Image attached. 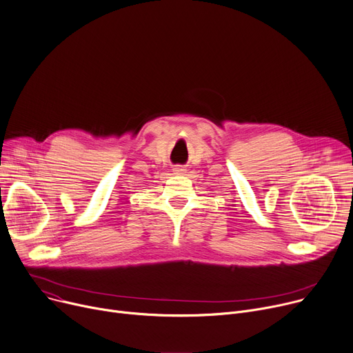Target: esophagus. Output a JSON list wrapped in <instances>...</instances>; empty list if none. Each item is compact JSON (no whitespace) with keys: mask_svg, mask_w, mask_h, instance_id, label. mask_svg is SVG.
<instances>
[{"mask_svg":"<svg viewBox=\"0 0 353 353\" xmlns=\"http://www.w3.org/2000/svg\"><path fill=\"white\" fill-rule=\"evenodd\" d=\"M174 172L179 175V174H183V172H185V170H183L182 167H179V165H178V167H175V168H174Z\"/></svg>","mask_w":353,"mask_h":353,"instance_id":"34e87169","label":"esophagus"}]
</instances>
